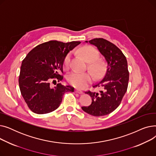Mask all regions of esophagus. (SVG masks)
I'll return each instance as SVG.
<instances>
[{"instance_id":"esophagus-1","label":"esophagus","mask_w":156,"mask_h":156,"mask_svg":"<svg viewBox=\"0 0 156 156\" xmlns=\"http://www.w3.org/2000/svg\"><path fill=\"white\" fill-rule=\"evenodd\" d=\"M75 92L78 93L79 94H83V92L80 90H78V89H75Z\"/></svg>"}]
</instances>
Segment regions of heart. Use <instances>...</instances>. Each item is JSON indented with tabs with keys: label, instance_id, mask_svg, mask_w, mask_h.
I'll return each mask as SVG.
<instances>
[{
	"label": "heart",
	"instance_id": "1",
	"mask_svg": "<svg viewBox=\"0 0 156 156\" xmlns=\"http://www.w3.org/2000/svg\"><path fill=\"white\" fill-rule=\"evenodd\" d=\"M80 53L84 59L90 62V68L97 75L100 73L103 68L101 62L95 61L99 57V52L97 50L90 46H85L80 49ZM71 58V54L69 53L65 57L64 59V67L69 68ZM67 81L73 86L78 88L85 87L92 80V76L89 73H81L77 71H73L69 73L66 77Z\"/></svg>",
	"mask_w": 156,
	"mask_h": 156
}]
</instances>
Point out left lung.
I'll use <instances>...</instances> for the list:
<instances>
[{
  "mask_svg": "<svg viewBox=\"0 0 156 156\" xmlns=\"http://www.w3.org/2000/svg\"><path fill=\"white\" fill-rule=\"evenodd\" d=\"M86 43L95 46L104 57L107 68L102 80L93 87H102L99 93L88 91L92 104L81 107L87 113L94 116L108 115L119 105L126 92L129 72L126 57L115 45L104 38H94Z\"/></svg>",
  "mask_w": 156,
  "mask_h": 156,
  "instance_id": "obj_1",
  "label": "left lung"
}]
</instances>
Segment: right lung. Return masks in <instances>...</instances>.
Returning <instances> with one entry per match:
<instances>
[{"label":"right lung","mask_w":156,"mask_h":156,"mask_svg":"<svg viewBox=\"0 0 156 156\" xmlns=\"http://www.w3.org/2000/svg\"><path fill=\"white\" fill-rule=\"evenodd\" d=\"M80 42L63 43L51 40L35 47L22 62L19 77L21 95L31 111L43 114L59 107L64 93L74 92V88L61 83L51 87V81L63 79L64 59Z\"/></svg>","instance_id":"obj_1"}]
</instances>
